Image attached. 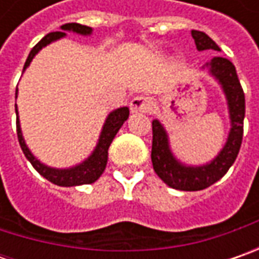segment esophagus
I'll return each mask as SVG.
<instances>
[{
	"mask_svg": "<svg viewBox=\"0 0 259 259\" xmlns=\"http://www.w3.org/2000/svg\"><path fill=\"white\" fill-rule=\"evenodd\" d=\"M153 101L147 96H137L130 102L131 112H150L153 109Z\"/></svg>",
	"mask_w": 259,
	"mask_h": 259,
	"instance_id": "34e87169",
	"label": "esophagus"
}]
</instances>
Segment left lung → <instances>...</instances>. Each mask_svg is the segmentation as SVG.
Here are the masks:
<instances>
[{
	"instance_id": "left-lung-1",
	"label": "left lung",
	"mask_w": 259,
	"mask_h": 259,
	"mask_svg": "<svg viewBox=\"0 0 259 259\" xmlns=\"http://www.w3.org/2000/svg\"><path fill=\"white\" fill-rule=\"evenodd\" d=\"M192 37L194 38V43L199 52L202 50L221 52L219 46L203 31L192 30ZM204 67L221 83L228 101L231 131L221 153L210 163H206L203 165L183 164L174 157L170 150L168 135L165 133L164 126L160 124L158 119L153 121L151 161L154 171L167 186L183 192L203 190L216 183L219 179H222L236 160L244 137L245 94L236 75L235 66L228 59L216 56L202 69Z\"/></svg>"
}]
</instances>
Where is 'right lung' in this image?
<instances>
[{"instance_id": "1", "label": "right lung", "mask_w": 259, "mask_h": 259, "mask_svg": "<svg viewBox=\"0 0 259 259\" xmlns=\"http://www.w3.org/2000/svg\"><path fill=\"white\" fill-rule=\"evenodd\" d=\"M60 28L65 30V31H73V33H77V34L82 35H89L92 33V28L91 27L77 24V23H67V24L62 25ZM65 31H53V33H49L47 35H45L31 49L30 55H28L27 60H25L23 72L28 67V65L31 63V60L34 59V56L43 47L50 45V43H53L56 40H59V38H63L66 35ZM17 92L18 91H15V98H17ZM15 114H17V137H18V143H20V147H21V150L24 153L25 158L49 182H52L53 184H57V186H62V187H72V186L95 183L102 176L105 167H106V161H108V148H109L112 140L115 138L116 133L119 131V128L128 119L130 109L126 106H122V108H118V109H115V111H112L111 114L108 115L104 126H102V133L99 135V141H98V144L95 147L94 153L89 155L85 161H82L80 164L75 165V167H70V168H53V167H49V165L43 164L40 160H37L34 155L31 154V151L28 150L24 138H23L21 126H20V119H18L17 105H15Z\"/></svg>"}]
</instances>
